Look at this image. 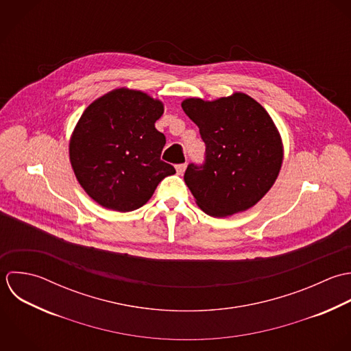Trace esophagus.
Segmentation results:
<instances>
[{"mask_svg": "<svg viewBox=\"0 0 351 351\" xmlns=\"http://www.w3.org/2000/svg\"><path fill=\"white\" fill-rule=\"evenodd\" d=\"M185 169H186V165H185V163H182V165H177V166H176L177 174H180V176H182V174H184Z\"/></svg>", "mask_w": 351, "mask_h": 351, "instance_id": "esophagus-1", "label": "esophagus"}]
</instances>
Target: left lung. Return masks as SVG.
<instances>
[{"label": "left lung", "instance_id": "1", "mask_svg": "<svg viewBox=\"0 0 351 351\" xmlns=\"http://www.w3.org/2000/svg\"><path fill=\"white\" fill-rule=\"evenodd\" d=\"M181 106L206 143L204 165L191 163L184 176L196 204L215 218L252 208L275 184L283 162L272 118L243 93L215 101L188 98Z\"/></svg>", "mask_w": 351, "mask_h": 351}]
</instances>
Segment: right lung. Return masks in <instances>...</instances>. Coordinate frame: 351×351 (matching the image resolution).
Segmentation results:
<instances>
[{
  "label": "right lung",
  "mask_w": 351,
  "mask_h": 351,
  "mask_svg": "<svg viewBox=\"0 0 351 351\" xmlns=\"http://www.w3.org/2000/svg\"><path fill=\"white\" fill-rule=\"evenodd\" d=\"M163 112L159 99L125 87L84 110L69 140V159L79 184L99 206L118 213L137 210L176 173L160 160L166 137L155 122Z\"/></svg>",
  "instance_id": "obj_1"
}]
</instances>
